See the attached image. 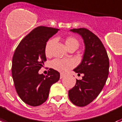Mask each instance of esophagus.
<instances>
[{"label":"esophagus","mask_w":122,"mask_h":122,"mask_svg":"<svg viewBox=\"0 0 122 122\" xmlns=\"http://www.w3.org/2000/svg\"><path fill=\"white\" fill-rule=\"evenodd\" d=\"M65 77V75H64V74H62V73H61V74H60V79H63V77Z\"/></svg>","instance_id":"obj_1"}]
</instances>
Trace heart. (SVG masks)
Here are the masks:
<instances>
[{"mask_svg": "<svg viewBox=\"0 0 122 122\" xmlns=\"http://www.w3.org/2000/svg\"><path fill=\"white\" fill-rule=\"evenodd\" d=\"M56 40L54 39L49 40L46 43L45 52L47 56H50L52 54V49L54 46ZM65 45L67 49H77L79 46V41L77 38L73 36H68L65 39ZM76 65L75 61L70 59H56L52 62V67L54 69L60 71L61 73H66L69 70L73 68Z\"/></svg>", "mask_w": 122, "mask_h": 122, "instance_id": "b5f03b06", "label": "heart"}]
</instances>
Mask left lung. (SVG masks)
I'll list each match as a JSON object with an SVG mask.
<instances>
[{"instance_id":"left-lung-1","label":"left lung","mask_w":122,"mask_h":122,"mask_svg":"<svg viewBox=\"0 0 122 122\" xmlns=\"http://www.w3.org/2000/svg\"><path fill=\"white\" fill-rule=\"evenodd\" d=\"M70 31L82 36L85 50L81 63L73 70L79 75L82 73V79H76L75 86L68 91V97L73 104L86 106L97 97L106 82L109 57L102 41L90 30L79 28Z\"/></svg>"}]
</instances>
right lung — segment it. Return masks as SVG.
I'll use <instances>...</instances> for the list:
<instances>
[{
  "label": "right lung",
  "mask_w": 122,
  "mask_h": 122,
  "mask_svg": "<svg viewBox=\"0 0 122 122\" xmlns=\"http://www.w3.org/2000/svg\"><path fill=\"white\" fill-rule=\"evenodd\" d=\"M59 30L39 26L20 41L15 51L11 68L14 84L18 96L29 106H38L44 103L51 86L59 79L60 73L52 68L46 76L38 73L46 60V42Z\"/></svg>",
  "instance_id": "add662e5"
}]
</instances>
